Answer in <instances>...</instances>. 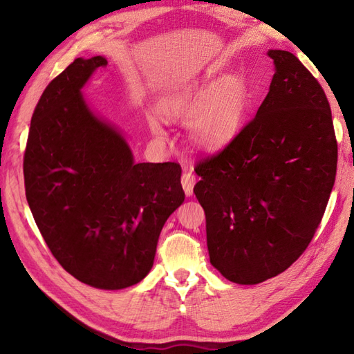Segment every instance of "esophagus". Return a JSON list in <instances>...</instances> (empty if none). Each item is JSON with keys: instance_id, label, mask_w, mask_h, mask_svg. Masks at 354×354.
I'll list each match as a JSON object with an SVG mask.
<instances>
[{"instance_id": "esophagus-1", "label": "esophagus", "mask_w": 354, "mask_h": 354, "mask_svg": "<svg viewBox=\"0 0 354 354\" xmlns=\"http://www.w3.org/2000/svg\"><path fill=\"white\" fill-rule=\"evenodd\" d=\"M183 189L185 192L187 196H192L194 184H196V178L193 175V169L192 167H184V175H183Z\"/></svg>"}]
</instances>
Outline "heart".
I'll list each match as a JSON object with an SVG mask.
<instances>
[{"instance_id": "1", "label": "heart", "mask_w": 354, "mask_h": 354, "mask_svg": "<svg viewBox=\"0 0 354 354\" xmlns=\"http://www.w3.org/2000/svg\"><path fill=\"white\" fill-rule=\"evenodd\" d=\"M248 91L236 76L216 80H192L173 86L158 99L156 114L165 122L185 123L189 138L205 152H221L242 133L248 117ZM150 133L165 137L160 118L147 117Z\"/></svg>"}]
</instances>
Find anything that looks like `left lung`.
<instances>
[{
	"label": "left lung",
	"instance_id": "left-lung-1",
	"mask_svg": "<svg viewBox=\"0 0 354 354\" xmlns=\"http://www.w3.org/2000/svg\"><path fill=\"white\" fill-rule=\"evenodd\" d=\"M268 56L275 74L255 118L194 169L209 263L237 284L281 274L306 251L336 176L332 111L321 85L292 53Z\"/></svg>",
	"mask_w": 354,
	"mask_h": 354
}]
</instances>
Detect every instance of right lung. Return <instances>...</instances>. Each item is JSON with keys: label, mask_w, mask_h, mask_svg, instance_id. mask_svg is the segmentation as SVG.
Segmentation results:
<instances>
[{"label": "right lung", "mask_w": 354, "mask_h": 354, "mask_svg": "<svg viewBox=\"0 0 354 354\" xmlns=\"http://www.w3.org/2000/svg\"><path fill=\"white\" fill-rule=\"evenodd\" d=\"M106 57H77L45 88L24 155L28 207L66 272L97 289L140 283L183 204L181 165L135 162L124 133L82 89Z\"/></svg>", "instance_id": "right-lung-1"}]
</instances>
